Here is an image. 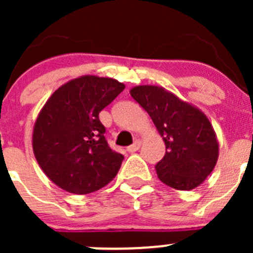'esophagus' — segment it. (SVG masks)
Masks as SVG:
<instances>
[{
    "label": "esophagus",
    "mask_w": 253,
    "mask_h": 253,
    "mask_svg": "<svg viewBox=\"0 0 253 253\" xmlns=\"http://www.w3.org/2000/svg\"><path fill=\"white\" fill-rule=\"evenodd\" d=\"M141 145H142V142L139 141V139H136L133 144L129 145V147H127V150H128L129 153H134V152H137L139 148H141Z\"/></svg>",
    "instance_id": "obj_1"
}]
</instances>
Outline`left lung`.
<instances>
[{"mask_svg": "<svg viewBox=\"0 0 253 253\" xmlns=\"http://www.w3.org/2000/svg\"><path fill=\"white\" fill-rule=\"evenodd\" d=\"M129 94L164 139L167 152L155 167L159 180L180 191L205 182L219 157L216 133L205 112L159 85H137Z\"/></svg>", "mask_w": 253, "mask_h": 253, "instance_id": "8db88e82", "label": "left lung"}]
</instances>
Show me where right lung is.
Wrapping results in <instances>:
<instances>
[{
    "label": "right lung",
    "instance_id": "add662e5",
    "mask_svg": "<svg viewBox=\"0 0 253 253\" xmlns=\"http://www.w3.org/2000/svg\"><path fill=\"white\" fill-rule=\"evenodd\" d=\"M124 89L114 78L86 75L62 84L47 99L32 143L38 164L56 186L86 195L116 176L124 157L109 147L99 112Z\"/></svg>",
    "mask_w": 253,
    "mask_h": 253
}]
</instances>
